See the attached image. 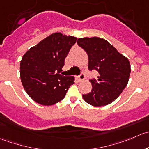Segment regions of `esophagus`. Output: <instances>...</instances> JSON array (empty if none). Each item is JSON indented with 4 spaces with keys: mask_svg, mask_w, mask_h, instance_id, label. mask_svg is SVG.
<instances>
[{
    "mask_svg": "<svg viewBox=\"0 0 149 149\" xmlns=\"http://www.w3.org/2000/svg\"><path fill=\"white\" fill-rule=\"evenodd\" d=\"M85 74H84L83 73H81L80 75H79V76H78L77 79H78V80H79V81H82V80H84V79H85Z\"/></svg>",
    "mask_w": 149,
    "mask_h": 149,
    "instance_id": "1",
    "label": "esophagus"
}]
</instances>
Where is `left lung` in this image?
Returning <instances> with one entry per match:
<instances>
[{
	"mask_svg": "<svg viewBox=\"0 0 149 149\" xmlns=\"http://www.w3.org/2000/svg\"><path fill=\"white\" fill-rule=\"evenodd\" d=\"M77 42L88 54V69L98 72V79L90 80L93 88L82 95L83 99L93 107L111 104L127 85L131 72L129 60L103 38H78Z\"/></svg>",
	"mask_w": 149,
	"mask_h": 149,
	"instance_id": "8db88e82",
	"label": "left lung"
}]
</instances>
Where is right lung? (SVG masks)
I'll return each instance as SVG.
<instances>
[{
	"instance_id": "right-lung-1",
	"label": "right lung",
	"mask_w": 149,
	"mask_h": 149,
	"mask_svg": "<svg viewBox=\"0 0 149 149\" xmlns=\"http://www.w3.org/2000/svg\"><path fill=\"white\" fill-rule=\"evenodd\" d=\"M77 38L56 32L28 50L20 62V77L25 91L33 101L51 106L65 97L74 84L73 76L60 74L64 60Z\"/></svg>"
}]
</instances>
